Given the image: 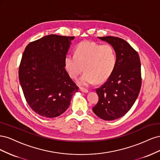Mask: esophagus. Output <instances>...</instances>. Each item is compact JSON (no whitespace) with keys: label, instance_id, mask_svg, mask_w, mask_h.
<instances>
[{"label":"esophagus","instance_id":"1","mask_svg":"<svg viewBox=\"0 0 160 160\" xmlns=\"http://www.w3.org/2000/svg\"><path fill=\"white\" fill-rule=\"evenodd\" d=\"M80 90L82 92H84V93H88V92H89V90L88 89L84 88H82V87H81V88H80Z\"/></svg>","mask_w":160,"mask_h":160}]
</instances>
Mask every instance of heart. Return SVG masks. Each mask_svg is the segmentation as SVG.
I'll return each mask as SVG.
<instances>
[{
	"instance_id": "obj_1",
	"label": "heart",
	"mask_w": 160,
	"mask_h": 160,
	"mask_svg": "<svg viewBox=\"0 0 160 160\" xmlns=\"http://www.w3.org/2000/svg\"><path fill=\"white\" fill-rule=\"evenodd\" d=\"M117 55L114 48L109 44L101 45L83 41L77 45L75 54H67L64 59L65 68L72 79H77L81 85H89L108 79L115 68Z\"/></svg>"
}]
</instances>
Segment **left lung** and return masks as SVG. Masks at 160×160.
<instances>
[{
    "instance_id": "obj_1",
    "label": "left lung",
    "mask_w": 160,
    "mask_h": 160,
    "mask_svg": "<svg viewBox=\"0 0 160 160\" xmlns=\"http://www.w3.org/2000/svg\"><path fill=\"white\" fill-rule=\"evenodd\" d=\"M114 48L117 63L113 73L95 89L99 101L93 111L101 119L111 121L122 118L132 108L142 85L141 62L138 52L122 38L99 37Z\"/></svg>"
}]
</instances>
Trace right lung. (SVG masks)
<instances>
[{"label":"right lung","instance_id":"obj_1","mask_svg":"<svg viewBox=\"0 0 160 160\" xmlns=\"http://www.w3.org/2000/svg\"><path fill=\"white\" fill-rule=\"evenodd\" d=\"M74 37L50 35L31 42L18 69L24 96L42 117L56 118L67 109L79 88L69 77L64 59Z\"/></svg>","mask_w":160,"mask_h":160}]
</instances>
